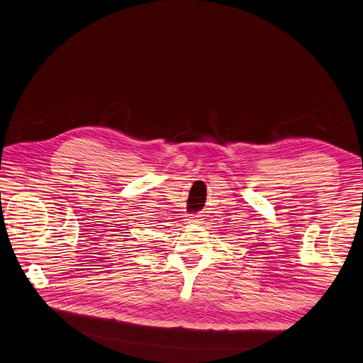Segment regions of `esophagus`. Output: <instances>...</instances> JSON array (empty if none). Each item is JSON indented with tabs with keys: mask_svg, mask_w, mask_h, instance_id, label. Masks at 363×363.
Wrapping results in <instances>:
<instances>
[{
	"mask_svg": "<svg viewBox=\"0 0 363 363\" xmlns=\"http://www.w3.org/2000/svg\"><path fill=\"white\" fill-rule=\"evenodd\" d=\"M200 220H201L200 216H195V214L189 216V223H191V224H200V223H201Z\"/></svg>",
	"mask_w": 363,
	"mask_h": 363,
	"instance_id": "esophagus-1",
	"label": "esophagus"
}]
</instances>
